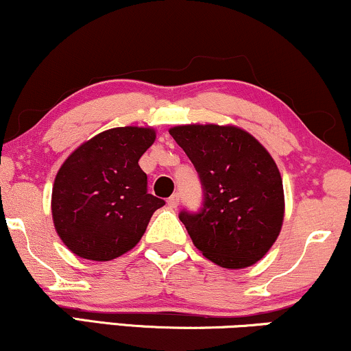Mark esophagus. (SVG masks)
Wrapping results in <instances>:
<instances>
[{"label": "esophagus", "instance_id": "34e87169", "mask_svg": "<svg viewBox=\"0 0 351 351\" xmlns=\"http://www.w3.org/2000/svg\"><path fill=\"white\" fill-rule=\"evenodd\" d=\"M167 205H169V208H177V206H179V193H174V195L169 197Z\"/></svg>", "mask_w": 351, "mask_h": 351}]
</instances>
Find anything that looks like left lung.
I'll list each match as a JSON object with an SVG mask.
<instances>
[{"instance_id":"8db88e82","label":"left lung","mask_w":351,"mask_h":351,"mask_svg":"<svg viewBox=\"0 0 351 351\" xmlns=\"http://www.w3.org/2000/svg\"><path fill=\"white\" fill-rule=\"evenodd\" d=\"M169 133L202 182L200 211L179 215L195 247L219 267L254 265L283 224V182L274 158L250 133L232 125H179Z\"/></svg>"}]
</instances>
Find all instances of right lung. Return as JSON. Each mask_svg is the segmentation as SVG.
<instances>
[{
    "instance_id": "right-lung-1",
    "label": "right lung",
    "mask_w": 351,
    "mask_h": 351,
    "mask_svg": "<svg viewBox=\"0 0 351 351\" xmlns=\"http://www.w3.org/2000/svg\"><path fill=\"white\" fill-rule=\"evenodd\" d=\"M154 140L153 128H110L62 164L51 216L60 239L77 257L107 262L128 252L166 203L148 193V177L138 164Z\"/></svg>"
}]
</instances>
